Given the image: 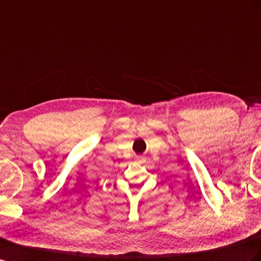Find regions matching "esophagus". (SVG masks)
Segmentation results:
<instances>
[{
    "label": "esophagus",
    "instance_id": "esophagus-1",
    "mask_svg": "<svg viewBox=\"0 0 261 261\" xmlns=\"http://www.w3.org/2000/svg\"><path fill=\"white\" fill-rule=\"evenodd\" d=\"M136 160L138 161L139 164H143L144 161H145V158L143 156H136Z\"/></svg>",
    "mask_w": 261,
    "mask_h": 261
}]
</instances>
